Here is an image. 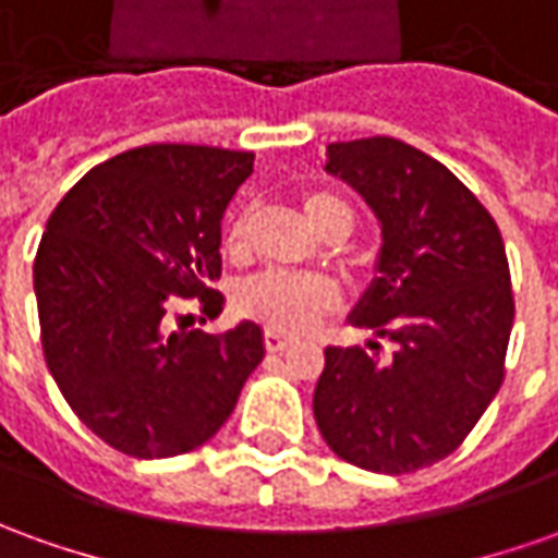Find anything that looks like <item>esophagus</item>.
<instances>
[{"mask_svg": "<svg viewBox=\"0 0 558 558\" xmlns=\"http://www.w3.org/2000/svg\"><path fill=\"white\" fill-rule=\"evenodd\" d=\"M264 345H267V352H286L288 345H291V337L276 333V330H267V333H264Z\"/></svg>", "mask_w": 558, "mask_h": 558, "instance_id": "34e87169", "label": "esophagus"}]
</instances>
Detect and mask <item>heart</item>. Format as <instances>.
I'll use <instances>...</instances> for the list:
<instances>
[{"label":"heart","mask_w":558,"mask_h":558,"mask_svg":"<svg viewBox=\"0 0 558 558\" xmlns=\"http://www.w3.org/2000/svg\"><path fill=\"white\" fill-rule=\"evenodd\" d=\"M303 209L310 215V221L316 225L318 233H328L337 225H352V213L343 199L330 197V194H310L303 199ZM252 240V213L242 209L228 221L225 228V255L240 260L248 252ZM233 303L242 316L252 318L257 325L276 333H301L316 325L318 318L337 310L340 291L325 276H310V272H260L245 279Z\"/></svg>","instance_id":"1"}]
</instances>
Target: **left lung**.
Here are the masks:
<instances>
[{
  "label": "left lung",
  "instance_id": "1",
  "mask_svg": "<svg viewBox=\"0 0 558 558\" xmlns=\"http://www.w3.org/2000/svg\"><path fill=\"white\" fill-rule=\"evenodd\" d=\"M330 175L383 225L376 276L349 322L391 343L328 345L318 432L343 462L413 474L447 459L505 383L513 291L505 240L440 160L391 136L328 145Z\"/></svg>",
  "mask_w": 558,
  "mask_h": 558
}]
</instances>
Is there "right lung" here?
Instances as JSON below:
<instances>
[{
	"label": "right lung",
	"mask_w": 558,
	"mask_h": 558,
	"mask_svg": "<svg viewBox=\"0 0 558 558\" xmlns=\"http://www.w3.org/2000/svg\"><path fill=\"white\" fill-rule=\"evenodd\" d=\"M255 155L142 145L81 179L38 242V325L48 371L109 447L169 459L203 447L264 359V333L167 330L169 306L221 313V218Z\"/></svg>",
	"instance_id": "obj_1"
}]
</instances>
